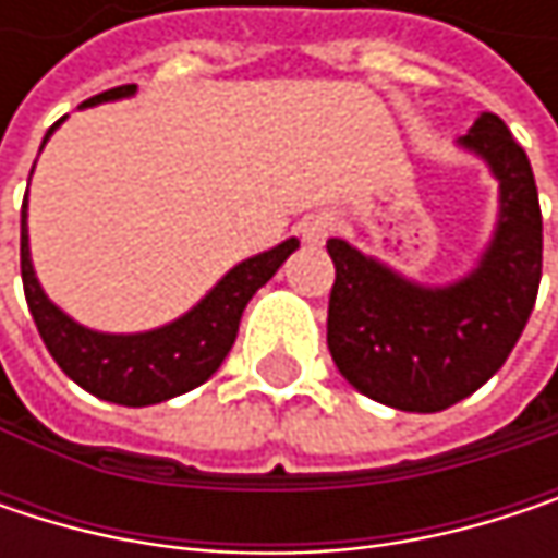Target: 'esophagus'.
<instances>
[{
  "mask_svg": "<svg viewBox=\"0 0 558 558\" xmlns=\"http://www.w3.org/2000/svg\"><path fill=\"white\" fill-rule=\"evenodd\" d=\"M336 229V222H332V216H313L310 222H303V239L310 242V245H319V242H326L329 239V232Z\"/></svg>",
  "mask_w": 558,
  "mask_h": 558,
  "instance_id": "obj_1",
  "label": "esophagus"
}]
</instances>
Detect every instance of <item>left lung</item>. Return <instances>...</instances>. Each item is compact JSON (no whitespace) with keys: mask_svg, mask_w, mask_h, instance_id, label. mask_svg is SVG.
Segmentation results:
<instances>
[{"mask_svg":"<svg viewBox=\"0 0 558 558\" xmlns=\"http://www.w3.org/2000/svg\"><path fill=\"white\" fill-rule=\"evenodd\" d=\"M462 148L501 183V219L482 265L452 287L397 278L342 239H329L336 283L326 342L342 378L410 413L446 410L482 388L517 345L543 275V213L526 151L495 112Z\"/></svg>","mask_w":558,"mask_h":558,"instance_id":"1","label":"left lung"}]
</instances>
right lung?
Returning <instances> with one entry per match:
<instances>
[{
	"label": "right lung",
	"instance_id": "right-lung-1",
	"mask_svg": "<svg viewBox=\"0 0 558 558\" xmlns=\"http://www.w3.org/2000/svg\"><path fill=\"white\" fill-rule=\"evenodd\" d=\"M132 93L135 83L116 86L86 99L83 106L122 99ZM51 132L45 135V142L51 138ZM296 239H287L278 248L235 265L186 316L170 326L138 336H106L83 329L45 296L32 268L28 229L22 213V283L35 326L66 378L102 400L122 407H148L199 388L222 365V359L235 345L242 310L248 306L258 287L275 278V271L296 252Z\"/></svg>",
	"mask_w": 558,
	"mask_h": 558
}]
</instances>
